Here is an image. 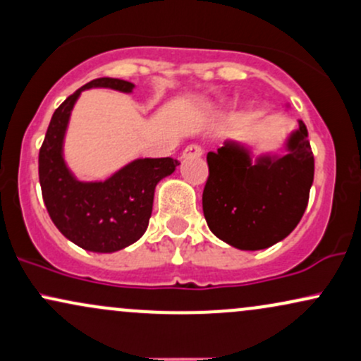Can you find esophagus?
Wrapping results in <instances>:
<instances>
[{
    "label": "esophagus",
    "mask_w": 361,
    "mask_h": 361,
    "mask_svg": "<svg viewBox=\"0 0 361 361\" xmlns=\"http://www.w3.org/2000/svg\"><path fill=\"white\" fill-rule=\"evenodd\" d=\"M202 154H204V149L198 146V144H190L183 151V157H200Z\"/></svg>",
    "instance_id": "34e87169"
}]
</instances>
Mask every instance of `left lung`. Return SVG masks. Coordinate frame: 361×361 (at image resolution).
Here are the masks:
<instances>
[{
    "instance_id": "obj_1",
    "label": "left lung",
    "mask_w": 361,
    "mask_h": 361,
    "mask_svg": "<svg viewBox=\"0 0 361 361\" xmlns=\"http://www.w3.org/2000/svg\"><path fill=\"white\" fill-rule=\"evenodd\" d=\"M207 163L202 207L209 229L224 243L243 251L267 250L300 222L314 181V156L302 120L279 152L252 156L250 146L227 139L207 154Z\"/></svg>"
}]
</instances>
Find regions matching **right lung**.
<instances>
[{"label":"right lung","mask_w":361,"mask_h":361,"mask_svg":"<svg viewBox=\"0 0 361 361\" xmlns=\"http://www.w3.org/2000/svg\"><path fill=\"white\" fill-rule=\"evenodd\" d=\"M109 88L132 93L134 82L98 78L66 98L54 111L39 152L44 204L64 238L93 252H115L146 233L156 185L175 171L171 157H139L103 181H80L64 159V139L71 111L85 90Z\"/></svg>","instance_id":"add662e5"}]
</instances>
